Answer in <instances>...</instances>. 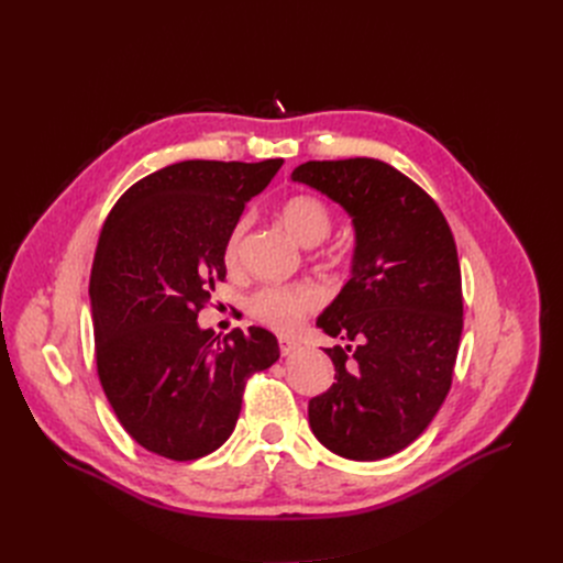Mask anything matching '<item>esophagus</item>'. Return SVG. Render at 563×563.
Instances as JSON below:
<instances>
[{"instance_id": "34e87169", "label": "esophagus", "mask_w": 563, "mask_h": 563, "mask_svg": "<svg viewBox=\"0 0 563 563\" xmlns=\"http://www.w3.org/2000/svg\"><path fill=\"white\" fill-rule=\"evenodd\" d=\"M278 344H280L283 356H291V353H297L301 349V344L297 340H291V338H280Z\"/></svg>"}]
</instances>
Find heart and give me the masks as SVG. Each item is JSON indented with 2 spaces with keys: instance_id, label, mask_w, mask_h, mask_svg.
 I'll return each instance as SVG.
<instances>
[{
  "instance_id": "heart-1",
  "label": "heart",
  "mask_w": 563,
  "mask_h": 563,
  "mask_svg": "<svg viewBox=\"0 0 563 563\" xmlns=\"http://www.w3.org/2000/svg\"><path fill=\"white\" fill-rule=\"evenodd\" d=\"M280 219L285 228L297 236L303 246H314L323 242L331 232L333 219L331 210L319 198L308 194H297L283 202ZM246 230V221H240L230 232L225 244V262L232 264L240 253L242 236ZM321 303V291L312 283H291V285H266L257 289L249 299V312L266 323V327L289 333L299 327L308 312H312Z\"/></svg>"
}]
</instances>
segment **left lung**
I'll return each instance as SVG.
<instances>
[{
  "instance_id": "1",
  "label": "left lung",
  "mask_w": 563,
  "mask_h": 563,
  "mask_svg": "<svg viewBox=\"0 0 563 563\" xmlns=\"http://www.w3.org/2000/svg\"><path fill=\"white\" fill-rule=\"evenodd\" d=\"M291 180L351 217V278L317 327L356 344L323 349L333 386L310 399V429L351 461L408 448L445 401L463 331L461 266L452 230L433 198L386 162H306Z\"/></svg>"
}]
</instances>
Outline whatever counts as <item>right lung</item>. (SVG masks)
Masks as SVG:
<instances>
[{
    "label": "right lung",
    "mask_w": 563,
    "mask_h": 563,
    "mask_svg": "<svg viewBox=\"0 0 563 563\" xmlns=\"http://www.w3.org/2000/svg\"><path fill=\"white\" fill-rule=\"evenodd\" d=\"M283 159L166 166L132 185L109 212L91 269L96 363L123 429L173 461L212 454L230 438L246 378L272 367L274 333L223 340L198 312L225 278V244L244 205Z\"/></svg>",
    "instance_id": "1"
}]
</instances>
